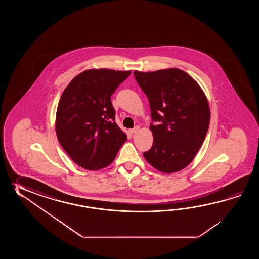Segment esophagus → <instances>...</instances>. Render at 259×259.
<instances>
[{"mask_svg":"<svg viewBox=\"0 0 259 259\" xmlns=\"http://www.w3.org/2000/svg\"><path fill=\"white\" fill-rule=\"evenodd\" d=\"M139 128H140L139 127H136L135 128H131V130L127 131V132H128L131 135H132V134H134L135 132H137L138 131H139Z\"/></svg>","mask_w":259,"mask_h":259,"instance_id":"34e87169","label":"esophagus"}]
</instances>
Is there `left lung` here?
<instances>
[{"label": "left lung", "instance_id": "1", "mask_svg": "<svg viewBox=\"0 0 259 259\" xmlns=\"http://www.w3.org/2000/svg\"><path fill=\"white\" fill-rule=\"evenodd\" d=\"M133 73L156 122L150 126L153 146L143 156L160 172L182 170L194 159L209 127V104L204 91L179 68Z\"/></svg>", "mask_w": 259, "mask_h": 259}]
</instances>
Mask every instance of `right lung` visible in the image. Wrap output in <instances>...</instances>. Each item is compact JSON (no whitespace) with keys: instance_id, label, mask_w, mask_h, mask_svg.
Returning a JSON list of instances; mask_svg holds the SVG:
<instances>
[{"instance_id":"add662e5","label":"right lung","mask_w":259,"mask_h":259,"mask_svg":"<svg viewBox=\"0 0 259 259\" xmlns=\"http://www.w3.org/2000/svg\"><path fill=\"white\" fill-rule=\"evenodd\" d=\"M132 71L92 68L74 77L61 95L55 132L61 146L87 170L105 168L116 158L127 135L115 122L111 95Z\"/></svg>"}]
</instances>
